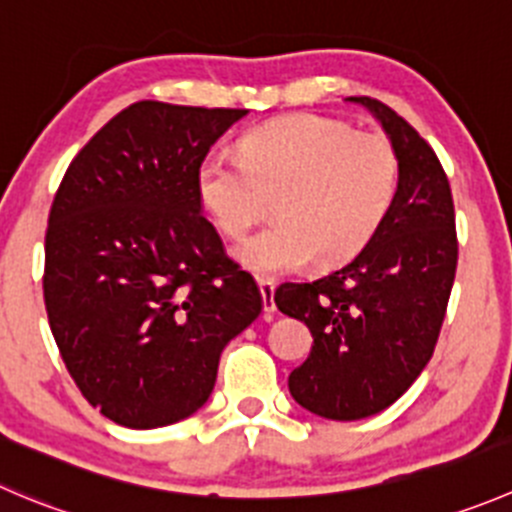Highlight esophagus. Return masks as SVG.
Returning <instances> with one entry per match:
<instances>
[{
  "instance_id": "1",
  "label": "esophagus",
  "mask_w": 512,
  "mask_h": 512,
  "mask_svg": "<svg viewBox=\"0 0 512 512\" xmlns=\"http://www.w3.org/2000/svg\"><path fill=\"white\" fill-rule=\"evenodd\" d=\"M257 287H260V295H262V310H265V315H272V312L277 310L275 282L267 280V277H257Z\"/></svg>"
}]
</instances>
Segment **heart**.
<instances>
[{"instance_id": "heart-1", "label": "heart", "mask_w": 512, "mask_h": 512, "mask_svg": "<svg viewBox=\"0 0 512 512\" xmlns=\"http://www.w3.org/2000/svg\"><path fill=\"white\" fill-rule=\"evenodd\" d=\"M400 190V155L380 132L320 114L262 124L242 155H210L197 170V197L222 235L245 237L275 200L277 222L237 247L245 267L280 275L337 265L377 235Z\"/></svg>"}]
</instances>
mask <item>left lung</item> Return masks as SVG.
<instances>
[{"label": "left lung", "mask_w": 512, "mask_h": 512, "mask_svg": "<svg viewBox=\"0 0 512 512\" xmlns=\"http://www.w3.org/2000/svg\"><path fill=\"white\" fill-rule=\"evenodd\" d=\"M347 99L365 104L398 150V200L357 257L275 290L280 312L312 332L310 357L287 380L290 393L327 420L380 413L418 380L438 345L458 267L453 192L433 147L380 99Z\"/></svg>", "instance_id": "left-lung-1"}]
</instances>
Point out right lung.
Returning a JSON list of instances; mask_svg holds the SVG:
<instances>
[{"label":"right lung","mask_w":512,"mask_h":512,"mask_svg":"<svg viewBox=\"0 0 512 512\" xmlns=\"http://www.w3.org/2000/svg\"><path fill=\"white\" fill-rule=\"evenodd\" d=\"M247 109L135 102L64 172L44 235V307L79 393L135 430L190 418L220 352L262 312L202 215L197 170Z\"/></svg>","instance_id":"right-lung-1"}]
</instances>
